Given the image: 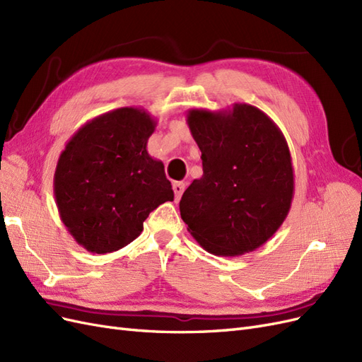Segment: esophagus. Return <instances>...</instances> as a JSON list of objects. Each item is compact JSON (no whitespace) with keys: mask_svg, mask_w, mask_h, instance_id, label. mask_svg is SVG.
<instances>
[{"mask_svg":"<svg viewBox=\"0 0 362 362\" xmlns=\"http://www.w3.org/2000/svg\"><path fill=\"white\" fill-rule=\"evenodd\" d=\"M172 189H173V193H175V199L180 201L181 194H182V192H184V189H185L184 182H181V181H175V182L172 184Z\"/></svg>","mask_w":362,"mask_h":362,"instance_id":"1","label":"esophagus"}]
</instances>
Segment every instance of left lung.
Returning a JSON list of instances; mask_svg holds the SVG:
<instances>
[{
  "label": "left lung",
  "instance_id": "left-lung-1",
  "mask_svg": "<svg viewBox=\"0 0 362 362\" xmlns=\"http://www.w3.org/2000/svg\"><path fill=\"white\" fill-rule=\"evenodd\" d=\"M187 124L202 152V177L180 201L181 218L206 252L243 255L264 245L290 211L294 173L287 140L259 108H192Z\"/></svg>",
  "mask_w": 362,
  "mask_h": 362
}]
</instances>
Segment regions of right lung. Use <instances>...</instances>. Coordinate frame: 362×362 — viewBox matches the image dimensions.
I'll return each instance as SVG.
<instances>
[{"label": "right lung", "mask_w": 362, "mask_h": 362, "mask_svg": "<svg viewBox=\"0 0 362 362\" xmlns=\"http://www.w3.org/2000/svg\"><path fill=\"white\" fill-rule=\"evenodd\" d=\"M157 120L144 108L96 116L69 139L54 173L63 225L80 246L108 254L136 240L152 210L173 201L160 160L146 149Z\"/></svg>", "instance_id": "right-lung-1"}]
</instances>
